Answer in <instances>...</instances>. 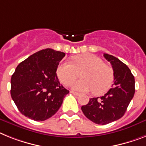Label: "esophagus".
I'll return each instance as SVG.
<instances>
[{
  "label": "esophagus",
  "instance_id": "esophagus-1",
  "mask_svg": "<svg viewBox=\"0 0 146 146\" xmlns=\"http://www.w3.org/2000/svg\"><path fill=\"white\" fill-rule=\"evenodd\" d=\"M71 92H72L73 95H74V96H80V93H79V92H74V91H71Z\"/></svg>",
  "mask_w": 146,
  "mask_h": 146
}]
</instances>
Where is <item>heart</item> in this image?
Returning a JSON list of instances; mask_svg holds the SVG:
<instances>
[{"label": "heart", "instance_id": "obj_1", "mask_svg": "<svg viewBox=\"0 0 146 146\" xmlns=\"http://www.w3.org/2000/svg\"><path fill=\"white\" fill-rule=\"evenodd\" d=\"M57 76L60 81L70 85L81 74L84 79L73 84L72 88L79 91H90L100 94L108 89L112 80L113 72L98 56L93 54H82L74 56L73 64L62 62L57 68Z\"/></svg>", "mask_w": 146, "mask_h": 146}]
</instances>
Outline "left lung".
Returning a JSON list of instances; mask_svg holds the SVG:
<instances>
[{
	"mask_svg": "<svg viewBox=\"0 0 146 146\" xmlns=\"http://www.w3.org/2000/svg\"><path fill=\"white\" fill-rule=\"evenodd\" d=\"M113 69L114 83L111 89L102 97L90 98L81 107L86 117L98 125H107L124 115L135 92V80L131 70L121 60L104 54Z\"/></svg>",
	"mask_w": 146,
	"mask_h": 146,
	"instance_id": "left-lung-1",
	"label": "left lung"
}]
</instances>
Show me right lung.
<instances>
[{"label":"right lung","instance_id":"1","mask_svg":"<svg viewBox=\"0 0 146 146\" xmlns=\"http://www.w3.org/2000/svg\"><path fill=\"white\" fill-rule=\"evenodd\" d=\"M66 54L41 50L21 62L11 78L10 93L21 114L44 121L58 111L69 92L60 84L56 69Z\"/></svg>","mask_w":146,"mask_h":146}]
</instances>
